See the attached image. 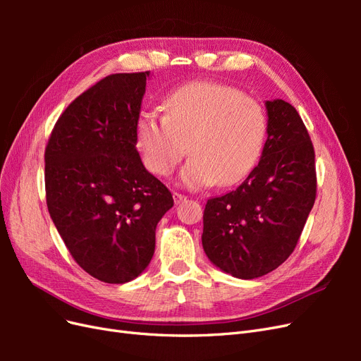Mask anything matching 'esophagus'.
Instances as JSON below:
<instances>
[{"label":"esophagus","instance_id":"1","mask_svg":"<svg viewBox=\"0 0 361 361\" xmlns=\"http://www.w3.org/2000/svg\"><path fill=\"white\" fill-rule=\"evenodd\" d=\"M173 199H174V203H176V204L182 203L183 200H187V197H185V195L180 194V192H173Z\"/></svg>","mask_w":361,"mask_h":361}]
</instances>
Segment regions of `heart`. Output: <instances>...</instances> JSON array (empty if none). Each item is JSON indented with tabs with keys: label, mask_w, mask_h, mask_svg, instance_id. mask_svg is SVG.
I'll list each match as a JSON object with an SVG mask.
<instances>
[{
	"label": "heart",
	"mask_w": 361,
	"mask_h": 361,
	"mask_svg": "<svg viewBox=\"0 0 361 361\" xmlns=\"http://www.w3.org/2000/svg\"><path fill=\"white\" fill-rule=\"evenodd\" d=\"M166 114L143 110L135 122L137 147L146 169L169 176L183 159L180 180L199 190L231 187L253 171L265 145L264 106L232 85L209 81L183 84L164 101Z\"/></svg>",
	"instance_id": "b5f03b06"
}]
</instances>
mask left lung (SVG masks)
Returning <instances> with one entry per match:
<instances>
[{
	"label": "left lung",
	"mask_w": 361,
	"mask_h": 361,
	"mask_svg": "<svg viewBox=\"0 0 361 361\" xmlns=\"http://www.w3.org/2000/svg\"><path fill=\"white\" fill-rule=\"evenodd\" d=\"M268 138L239 187L209 199L202 244L215 267L251 280L279 268L295 250L316 199L314 149L295 108L268 101Z\"/></svg>",
	"instance_id": "obj_1"
}]
</instances>
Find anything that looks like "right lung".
<instances>
[{"instance_id":"add662e5","label":"right lung","mask_w":361,"mask_h":361,"mask_svg":"<svg viewBox=\"0 0 361 361\" xmlns=\"http://www.w3.org/2000/svg\"><path fill=\"white\" fill-rule=\"evenodd\" d=\"M147 72L113 73L81 93L45 149L48 211L73 260L105 283L146 269L169 188L141 162L135 122Z\"/></svg>"}]
</instances>
